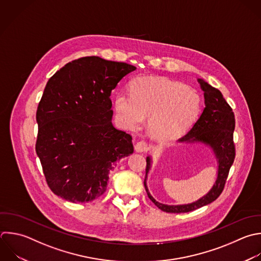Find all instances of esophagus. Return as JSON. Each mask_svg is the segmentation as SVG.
<instances>
[{
    "label": "esophagus",
    "mask_w": 261,
    "mask_h": 261,
    "mask_svg": "<svg viewBox=\"0 0 261 261\" xmlns=\"http://www.w3.org/2000/svg\"><path fill=\"white\" fill-rule=\"evenodd\" d=\"M149 147H148V144L145 142V141H140L136 144L135 146V150L136 152H139V153H142V152H146L148 151Z\"/></svg>",
    "instance_id": "esophagus-1"
}]
</instances>
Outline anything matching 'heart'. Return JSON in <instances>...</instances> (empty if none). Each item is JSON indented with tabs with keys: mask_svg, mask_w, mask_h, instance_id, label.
Segmentation results:
<instances>
[{
	"mask_svg": "<svg viewBox=\"0 0 261 261\" xmlns=\"http://www.w3.org/2000/svg\"><path fill=\"white\" fill-rule=\"evenodd\" d=\"M114 109L125 127L137 128L148 117L152 137L171 140L195 121L200 111V98L179 83L142 76L132 82L130 95L117 94Z\"/></svg>",
	"mask_w": 261,
	"mask_h": 261,
	"instance_id": "obj_1",
	"label": "heart"
}]
</instances>
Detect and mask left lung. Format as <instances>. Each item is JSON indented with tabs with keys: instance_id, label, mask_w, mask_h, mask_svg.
Returning a JSON list of instances; mask_svg holds the SVG:
<instances>
[{
	"instance_id": "8db88e82",
	"label": "left lung",
	"mask_w": 261,
	"mask_h": 261,
	"mask_svg": "<svg viewBox=\"0 0 261 261\" xmlns=\"http://www.w3.org/2000/svg\"><path fill=\"white\" fill-rule=\"evenodd\" d=\"M198 83L204 92L205 108L198 120L194 123L192 128L186 136L180 138V143H203L209 146L217 160L218 169L217 177L210 189V191L197 200L196 202L182 205H166L156 201L150 194L147 187V176L151 168V157L148 156L146 166V177L144 186L150 200L162 211L170 213H182L196 210L200 207L210 204L216 200L221 194L227 174L231 164L233 163L236 150L233 144V129H234V115L222 97V94L215 88L211 87L205 81L199 79Z\"/></svg>"
}]
</instances>
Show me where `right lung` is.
<instances>
[{
  "label": "right lung",
  "mask_w": 261,
  "mask_h": 261,
  "mask_svg": "<svg viewBox=\"0 0 261 261\" xmlns=\"http://www.w3.org/2000/svg\"><path fill=\"white\" fill-rule=\"evenodd\" d=\"M137 68L98 56L73 60L47 83L37 110L36 151L51 191L72 203L104 194L109 173L134 152L112 124L110 95Z\"/></svg>",
  "instance_id": "right-lung-1"
}]
</instances>
